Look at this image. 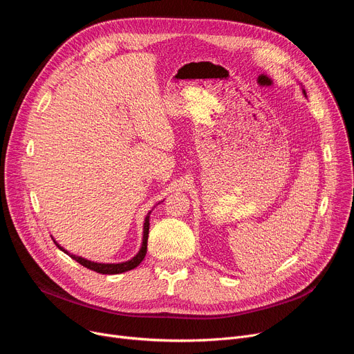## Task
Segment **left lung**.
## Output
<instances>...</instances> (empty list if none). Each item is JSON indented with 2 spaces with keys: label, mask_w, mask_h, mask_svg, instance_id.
Listing matches in <instances>:
<instances>
[{
  "label": "left lung",
  "mask_w": 354,
  "mask_h": 354,
  "mask_svg": "<svg viewBox=\"0 0 354 354\" xmlns=\"http://www.w3.org/2000/svg\"><path fill=\"white\" fill-rule=\"evenodd\" d=\"M303 93H304V95H306V90H303Z\"/></svg>",
  "instance_id": "8db88e82"
}]
</instances>
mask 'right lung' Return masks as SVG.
Masks as SVG:
<instances>
[{"label":"right lung","mask_w":354,"mask_h":354,"mask_svg":"<svg viewBox=\"0 0 354 354\" xmlns=\"http://www.w3.org/2000/svg\"><path fill=\"white\" fill-rule=\"evenodd\" d=\"M149 215H151V212H147L146 218H145V225H143V239H142V247H140V251L132 258L129 259V261L126 263H119V264H100V263H93V261H88V259L86 258H82V257H76V255H70L63 247H60L57 243L54 241V244L57 245L62 251H64L66 254H68L71 258L76 259V261L79 264H82L83 267L88 268V270H93L96 272H100V274H120V272H124V271H129V270H133L136 268L142 261L143 258L146 255V251H147V236H149Z\"/></svg>","instance_id":"right-lung-1"}]
</instances>
